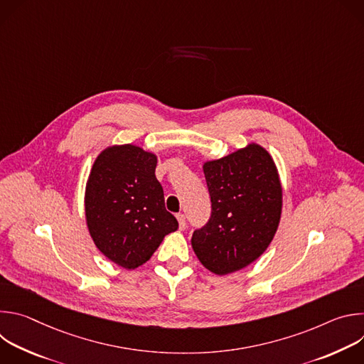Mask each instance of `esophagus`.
Wrapping results in <instances>:
<instances>
[{
  "mask_svg": "<svg viewBox=\"0 0 364 364\" xmlns=\"http://www.w3.org/2000/svg\"><path fill=\"white\" fill-rule=\"evenodd\" d=\"M177 220H178V225H180V230H184L187 228L186 216L184 215H177Z\"/></svg>",
  "mask_w": 364,
  "mask_h": 364,
  "instance_id": "esophagus-1",
  "label": "esophagus"
}]
</instances>
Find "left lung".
<instances>
[{"instance_id":"obj_1","label":"left lung","mask_w":364,"mask_h":364,"mask_svg":"<svg viewBox=\"0 0 364 364\" xmlns=\"http://www.w3.org/2000/svg\"><path fill=\"white\" fill-rule=\"evenodd\" d=\"M212 216L194 230L191 246L204 268L228 275L246 268L272 242L282 210V187L269 152L249 144L203 166Z\"/></svg>"}]
</instances>
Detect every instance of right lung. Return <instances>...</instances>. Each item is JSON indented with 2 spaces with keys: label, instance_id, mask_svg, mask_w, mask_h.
<instances>
[{
  "label": "right lung",
  "instance_id": "add662e5",
  "mask_svg": "<svg viewBox=\"0 0 364 364\" xmlns=\"http://www.w3.org/2000/svg\"><path fill=\"white\" fill-rule=\"evenodd\" d=\"M157 155L125 144L103 149L95 160L85 191V215L96 247L109 261L135 269L178 229L166 210L155 177Z\"/></svg>",
  "mask_w": 364,
  "mask_h": 364
}]
</instances>
